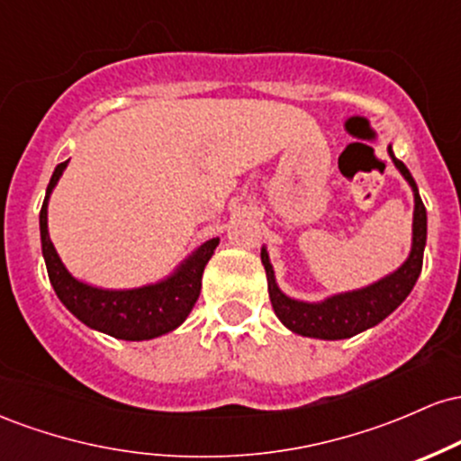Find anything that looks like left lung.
<instances>
[{
	"mask_svg": "<svg viewBox=\"0 0 461 461\" xmlns=\"http://www.w3.org/2000/svg\"><path fill=\"white\" fill-rule=\"evenodd\" d=\"M390 158L396 164L403 177L410 182L411 190H414V245H411V253L407 258L403 267L399 271L390 275V277L382 279V282L368 285L364 290H356V293L338 294L322 303H303V301H294L285 297L282 290L277 288L273 277L271 262H268L267 251L262 249V264L267 268L268 277V297H271L273 310L277 319L284 322L288 330L301 336L310 338H325V340H342V338H351L356 333L368 330V327L382 322L385 316L403 303L407 294L414 288L418 275L422 268V253H425L427 242V210L422 203L420 194H418V186L407 171V167L399 158H394L393 149L388 147Z\"/></svg>",
	"mask_w": 461,
	"mask_h": 461,
	"instance_id": "1",
	"label": "left lung"
}]
</instances>
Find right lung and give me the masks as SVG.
Here are the masks:
<instances>
[{
	"mask_svg": "<svg viewBox=\"0 0 461 461\" xmlns=\"http://www.w3.org/2000/svg\"><path fill=\"white\" fill-rule=\"evenodd\" d=\"M67 162L56 167L50 179L47 194L41 208V240H43V256L50 273V282L54 285L58 299L67 305L71 314H76L84 325L93 330L110 333L121 340H149L173 331L186 321V316L197 303L201 293V275L205 264L212 258L219 238L203 242L193 256L188 258L177 273L160 284L145 285L134 290H99L73 279L60 258H58L50 234H47V199L51 188L60 179Z\"/></svg>",
	"mask_w": 461,
	"mask_h": 461,
	"instance_id": "right-lung-1",
	"label": "right lung"
}]
</instances>
